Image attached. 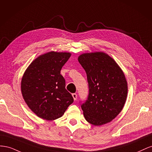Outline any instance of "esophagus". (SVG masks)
Returning <instances> with one entry per match:
<instances>
[{
    "instance_id": "34e87169",
    "label": "esophagus",
    "mask_w": 152,
    "mask_h": 152,
    "mask_svg": "<svg viewBox=\"0 0 152 152\" xmlns=\"http://www.w3.org/2000/svg\"><path fill=\"white\" fill-rule=\"evenodd\" d=\"M72 97H73V99H74V100L76 101V99H77V94L75 93V94H72Z\"/></svg>"
}]
</instances>
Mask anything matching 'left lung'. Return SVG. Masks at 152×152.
<instances>
[{"label":"left lung","instance_id":"left-lung-1","mask_svg":"<svg viewBox=\"0 0 152 152\" xmlns=\"http://www.w3.org/2000/svg\"><path fill=\"white\" fill-rule=\"evenodd\" d=\"M78 61L87 76L89 93L81 105L86 120L99 126L113 120L122 110L127 83L122 69L103 52L81 54Z\"/></svg>","mask_w":152,"mask_h":152}]
</instances>
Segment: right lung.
I'll list each match as a JSON object with an SVG mask.
<instances>
[{"label":"right lung","instance_id":"obj_1","mask_svg":"<svg viewBox=\"0 0 152 152\" xmlns=\"http://www.w3.org/2000/svg\"><path fill=\"white\" fill-rule=\"evenodd\" d=\"M71 55L50 51L38 57L26 69L21 82V94L28 107L41 118H60L74 101L60 75Z\"/></svg>","mask_w":152,"mask_h":152}]
</instances>
